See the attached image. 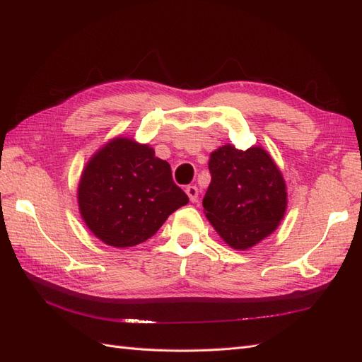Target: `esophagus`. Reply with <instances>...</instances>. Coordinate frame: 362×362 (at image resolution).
Instances as JSON below:
<instances>
[{
	"instance_id": "1",
	"label": "esophagus",
	"mask_w": 362,
	"mask_h": 362,
	"mask_svg": "<svg viewBox=\"0 0 362 362\" xmlns=\"http://www.w3.org/2000/svg\"><path fill=\"white\" fill-rule=\"evenodd\" d=\"M186 194L189 197V199L192 203H197L198 198H199V190L197 186H187L186 187Z\"/></svg>"
}]
</instances>
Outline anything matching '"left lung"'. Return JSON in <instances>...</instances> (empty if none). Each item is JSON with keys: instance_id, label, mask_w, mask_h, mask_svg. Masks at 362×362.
<instances>
[{"instance_id": "left-lung-1", "label": "left lung", "mask_w": 362, "mask_h": 362, "mask_svg": "<svg viewBox=\"0 0 362 362\" xmlns=\"http://www.w3.org/2000/svg\"><path fill=\"white\" fill-rule=\"evenodd\" d=\"M209 172L203 207L224 242L247 249L276 230L285 215L286 187L267 151L228 144L211 155Z\"/></svg>"}]
</instances>
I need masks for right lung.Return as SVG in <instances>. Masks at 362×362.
Segmentation results:
<instances>
[{"instance_id": "right-lung-1", "label": "right lung", "mask_w": 362, "mask_h": 362, "mask_svg": "<svg viewBox=\"0 0 362 362\" xmlns=\"http://www.w3.org/2000/svg\"><path fill=\"white\" fill-rule=\"evenodd\" d=\"M187 203L170 164L156 158L153 148L127 138L100 148L78 184V209L86 226L115 247L144 243Z\"/></svg>"}]
</instances>
